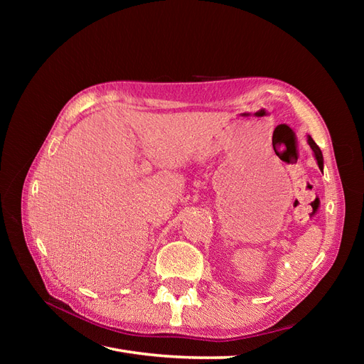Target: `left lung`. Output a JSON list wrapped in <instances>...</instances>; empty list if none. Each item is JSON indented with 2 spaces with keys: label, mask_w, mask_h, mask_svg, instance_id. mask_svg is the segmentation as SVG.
Masks as SVG:
<instances>
[{
  "label": "left lung",
  "mask_w": 364,
  "mask_h": 364,
  "mask_svg": "<svg viewBox=\"0 0 364 364\" xmlns=\"http://www.w3.org/2000/svg\"><path fill=\"white\" fill-rule=\"evenodd\" d=\"M308 144H310V147H311V149H313V151H314V156H316V161H317L318 168L323 170V156H322V150L318 149V146H317L316 142L313 141V138H311V136H308Z\"/></svg>",
  "instance_id": "8db88e82"
}]
</instances>
